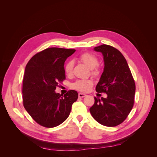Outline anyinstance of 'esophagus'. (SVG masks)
Masks as SVG:
<instances>
[{
  "instance_id": "1",
  "label": "esophagus",
  "mask_w": 157,
  "mask_h": 157,
  "mask_svg": "<svg viewBox=\"0 0 157 157\" xmlns=\"http://www.w3.org/2000/svg\"><path fill=\"white\" fill-rule=\"evenodd\" d=\"M86 96V95L83 94V93H79L78 94V97L79 98H84V97H85Z\"/></svg>"
}]
</instances>
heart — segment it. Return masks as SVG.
Listing matches in <instances>:
<instances>
[{"instance_id":"heart-1","label":"heart","mask_w":157,"mask_h":157,"mask_svg":"<svg viewBox=\"0 0 157 157\" xmlns=\"http://www.w3.org/2000/svg\"><path fill=\"white\" fill-rule=\"evenodd\" d=\"M80 59L82 62L86 65L90 69H92L93 73L97 74L98 71L94 69L98 65V59L96 56L90 53H84L80 56ZM73 67V62L72 61H69L65 65L64 70L67 75H70L72 73ZM93 84L92 80H78L73 84L72 87L79 91L86 92L88 88L91 87Z\"/></svg>"}]
</instances>
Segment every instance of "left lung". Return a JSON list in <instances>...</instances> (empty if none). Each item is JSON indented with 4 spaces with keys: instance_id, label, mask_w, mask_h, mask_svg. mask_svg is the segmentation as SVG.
I'll return each mask as SVG.
<instances>
[{
    "instance_id": "obj_1",
    "label": "left lung",
    "mask_w": 157,
    "mask_h": 157,
    "mask_svg": "<svg viewBox=\"0 0 157 157\" xmlns=\"http://www.w3.org/2000/svg\"><path fill=\"white\" fill-rule=\"evenodd\" d=\"M103 56V71L96 92H105L106 98H94L90 108L93 118L103 126H116L124 121L134 105L136 85L127 61L120 51L103 44L94 48Z\"/></svg>"
}]
</instances>
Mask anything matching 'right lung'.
Masks as SVG:
<instances>
[{
    "label": "right lung",
    "instance_id": "add662e5",
    "mask_svg": "<svg viewBox=\"0 0 157 157\" xmlns=\"http://www.w3.org/2000/svg\"><path fill=\"white\" fill-rule=\"evenodd\" d=\"M73 49L47 48L35 55L27 63L23 81V102L27 112L38 124L56 127L69 117L78 93L69 90L56 92L59 82L65 78L64 63Z\"/></svg>",
    "mask_w": 157,
    "mask_h": 157
}]
</instances>
